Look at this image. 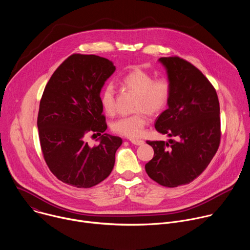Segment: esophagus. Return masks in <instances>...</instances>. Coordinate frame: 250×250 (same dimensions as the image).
I'll use <instances>...</instances> for the list:
<instances>
[{
	"label": "esophagus",
	"instance_id": "obj_1",
	"mask_svg": "<svg viewBox=\"0 0 250 250\" xmlns=\"http://www.w3.org/2000/svg\"><path fill=\"white\" fill-rule=\"evenodd\" d=\"M129 141L134 146H142V145H145V141L141 140V139H129Z\"/></svg>",
	"mask_w": 250,
	"mask_h": 250
}]
</instances>
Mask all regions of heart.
<instances>
[{
  "mask_svg": "<svg viewBox=\"0 0 250 250\" xmlns=\"http://www.w3.org/2000/svg\"><path fill=\"white\" fill-rule=\"evenodd\" d=\"M125 88L136 94L138 99L135 104V111H145L149 115L160 114L169 103L171 97V83L165 78L154 79L153 75L147 71L133 68L122 79ZM100 103L103 111L106 115H113L116 111L115 89L112 84L105 85L100 94ZM147 124V118L144 112L123 117L115 121L112 125L114 132L129 137H139Z\"/></svg>",
  "mask_w": 250,
  "mask_h": 250,
  "instance_id": "heart-1",
  "label": "heart"
}]
</instances>
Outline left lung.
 Masks as SVG:
<instances>
[{"mask_svg":"<svg viewBox=\"0 0 250 250\" xmlns=\"http://www.w3.org/2000/svg\"><path fill=\"white\" fill-rule=\"evenodd\" d=\"M158 61L166 69L171 97L155 128L177 139L146 141L154 156L146 171L158 184L174 188L196 179L215 156L221 140L220 103L215 88L190 62L177 56Z\"/></svg>","mask_w":250,"mask_h":250,"instance_id":"8db88e82","label":"left lung"}]
</instances>
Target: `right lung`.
Instances as JSON below:
<instances>
[{"label": "right lung", "mask_w": 250, "mask_h": 250, "mask_svg": "<svg viewBox=\"0 0 250 250\" xmlns=\"http://www.w3.org/2000/svg\"><path fill=\"white\" fill-rule=\"evenodd\" d=\"M116 66L97 55L73 54L52 74L43 91L38 128L44 160L57 179L76 188H91L108 177L123 140L104 133L101 90ZM97 132L99 145L85 135Z\"/></svg>", "instance_id": "add662e5"}]
</instances>
